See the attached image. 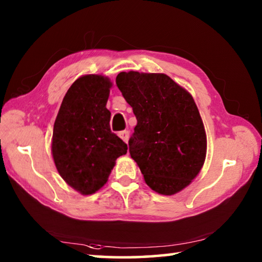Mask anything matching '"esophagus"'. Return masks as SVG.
I'll list each match as a JSON object with an SVG mask.
<instances>
[{
	"label": "esophagus",
	"mask_w": 262,
	"mask_h": 262,
	"mask_svg": "<svg viewBox=\"0 0 262 262\" xmlns=\"http://www.w3.org/2000/svg\"><path fill=\"white\" fill-rule=\"evenodd\" d=\"M119 136L122 139V141H124V142H128V139H129V133H128V130H121V132H119Z\"/></svg>",
	"instance_id": "obj_1"
}]
</instances>
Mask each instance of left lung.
<instances>
[{
    "label": "left lung",
    "mask_w": 262,
    "mask_h": 262,
    "mask_svg": "<svg viewBox=\"0 0 262 262\" xmlns=\"http://www.w3.org/2000/svg\"><path fill=\"white\" fill-rule=\"evenodd\" d=\"M116 85L138 120L128 144L147 185L165 196L180 192L206 156L205 128L193 98L164 73L120 72Z\"/></svg>",
    "instance_id": "1"
}]
</instances>
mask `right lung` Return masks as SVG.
<instances>
[{
    "instance_id": "right-lung-1",
    "label": "right lung",
    "mask_w": 262,
    "mask_h": 262,
    "mask_svg": "<svg viewBox=\"0 0 262 262\" xmlns=\"http://www.w3.org/2000/svg\"><path fill=\"white\" fill-rule=\"evenodd\" d=\"M112 82L86 74L70 87L53 126L51 151L61 178L81 194H92L106 184L127 144L112 133L106 108Z\"/></svg>"
}]
</instances>
